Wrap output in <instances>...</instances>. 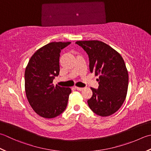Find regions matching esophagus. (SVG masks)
I'll use <instances>...</instances> for the list:
<instances>
[{
	"label": "esophagus",
	"mask_w": 151,
	"mask_h": 151,
	"mask_svg": "<svg viewBox=\"0 0 151 151\" xmlns=\"http://www.w3.org/2000/svg\"><path fill=\"white\" fill-rule=\"evenodd\" d=\"M75 88L77 90H79V91H82V90H83V89L84 88H81V87H77V86H75Z\"/></svg>",
	"instance_id": "34e87169"
}]
</instances>
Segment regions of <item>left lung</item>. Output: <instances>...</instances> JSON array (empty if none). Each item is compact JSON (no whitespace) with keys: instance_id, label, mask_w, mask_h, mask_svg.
Returning a JSON list of instances; mask_svg holds the SVG:
<instances>
[{"instance_id":"left-lung-1","label":"left lung","mask_w":151,"mask_h":151,"mask_svg":"<svg viewBox=\"0 0 151 151\" xmlns=\"http://www.w3.org/2000/svg\"><path fill=\"white\" fill-rule=\"evenodd\" d=\"M88 55L90 71L99 76L98 89L90 88L92 96L88 104L94 113L109 116L124 102L128 88V72L119 52L99 40L76 41Z\"/></svg>"}]
</instances>
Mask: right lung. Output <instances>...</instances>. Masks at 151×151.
<instances>
[{"label": "right lung", "instance_id": "1", "mask_svg": "<svg viewBox=\"0 0 151 151\" xmlns=\"http://www.w3.org/2000/svg\"><path fill=\"white\" fill-rule=\"evenodd\" d=\"M70 42H50L31 56L25 71V90L31 107L39 116L53 119L65 110L70 88L54 86L60 73V53Z\"/></svg>", "mask_w": 151, "mask_h": 151}]
</instances>
